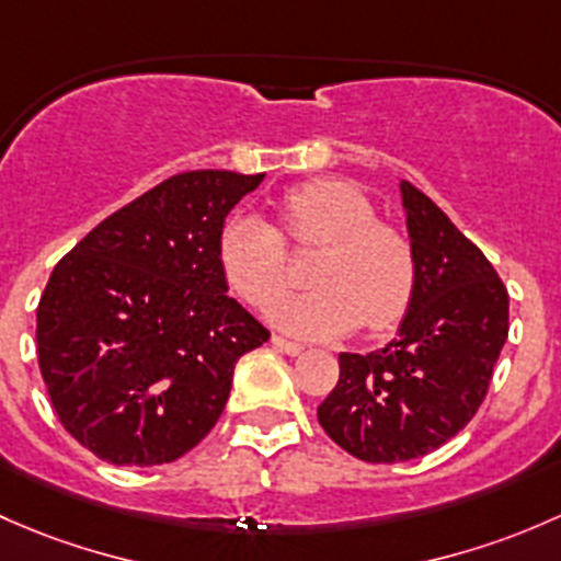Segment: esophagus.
Wrapping results in <instances>:
<instances>
[{
  "label": "esophagus",
  "mask_w": 561,
  "mask_h": 561,
  "mask_svg": "<svg viewBox=\"0 0 561 561\" xmlns=\"http://www.w3.org/2000/svg\"><path fill=\"white\" fill-rule=\"evenodd\" d=\"M273 345L288 356L302 354V343H297V340H286V337H280V334H273Z\"/></svg>",
  "instance_id": "1"
}]
</instances>
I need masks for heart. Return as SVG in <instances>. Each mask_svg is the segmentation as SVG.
<instances>
[{
    "label": "heart",
    "mask_w": 561,
    "mask_h": 561,
    "mask_svg": "<svg viewBox=\"0 0 561 561\" xmlns=\"http://www.w3.org/2000/svg\"><path fill=\"white\" fill-rule=\"evenodd\" d=\"M283 234L299 251L321 248L310 267L313 291L283 299L273 319L305 337H337L365 321L394 327L415 291V253L400 229L378 221L373 202L345 181H308L280 196ZM259 216H234L218 238L229 288L270 308L288 286L286 240Z\"/></svg>",
    "instance_id": "heart-1"
}]
</instances>
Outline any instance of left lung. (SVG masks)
<instances>
[{
	"label": "left lung",
	"instance_id": "1",
	"mask_svg": "<svg viewBox=\"0 0 561 561\" xmlns=\"http://www.w3.org/2000/svg\"><path fill=\"white\" fill-rule=\"evenodd\" d=\"M415 291L400 334L369 354H340L319 424L351 456L394 465L435 451L470 424L507 340V288L481 248L402 181Z\"/></svg>",
	"mask_w": 561,
	"mask_h": 561
}]
</instances>
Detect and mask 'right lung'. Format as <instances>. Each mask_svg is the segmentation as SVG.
Masks as SVG:
<instances>
[{
    "label": "right lung",
    "mask_w": 561,
    "mask_h": 561,
    "mask_svg": "<svg viewBox=\"0 0 561 561\" xmlns=\"http://www.w3.org/2000/svg\"><path fill=\"white\" fill-rule=\"evenodd\" d=\"M264 175H172L96 224L50 273L37 359L61 426L110 465L175 461L216 426L270 332L227 294L224 218Z\"/></svg>",
    "instance_id": "obj_1"
}]
</instances>
